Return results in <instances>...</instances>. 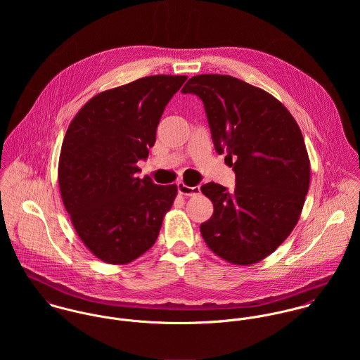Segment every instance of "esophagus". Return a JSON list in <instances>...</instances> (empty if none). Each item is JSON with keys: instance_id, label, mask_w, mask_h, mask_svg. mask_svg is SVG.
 I'll use <instances>...</instances> for the list:
<instances>
[{"instance_id": "34e87169", "label": "esophagus", "mask_w": 360, "mask_h": 360, "mask_svg": "<svg viewBox=\"0 0 360 360\" xmlns=\"http://www.w3.org/2000/svg\"><path fill=\"white\" fill-rule=\"evenodd\" d=\"M177 188H179V193L181 195H186V197H194V195L200 194V187H190L183 181H180L177 184Z\"/></svg>"}]
</instances>
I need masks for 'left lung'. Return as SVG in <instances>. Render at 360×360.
I'll return each instance as SVG.
<instances>
[{
  "label": "left lung",
  "instance_id": "8db88e82",
  "mask_svg": "<svg viewBox=\"0 0 360 360\" xmlns=\"http://www.w3.org/2000/svg\"><path fill=\"white\" fill-rule=\"evenodd\" d=\"M181 93L202 100L214 150L236 172L231 193L213 181L201 187L214 209L202 238L229 263H257L291 234L305 204L310 162L301 129L271 94L229 75L194 76Z\"/></svg>",
  "mask_w": 360,
  "mask_h": 360
}]
</instances>
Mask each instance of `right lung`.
<instances>
[{"label": "right lung", "instance_id": "1", "mask_svg": "<svg viewBox=\"0 0 360 360\" xmlns=\"http://www.w3.org/2000/svg\"><path fill=\"white\" fill-rule=\"evenodd\" d=\"M187 76L155 75L94 96L70 122L58 183L72 224L94 257L126 264L156 241L177 186L140 179L165 106Z\"/></svg>", "mask_w": 360, "mask_h": 360}]
</instances>
